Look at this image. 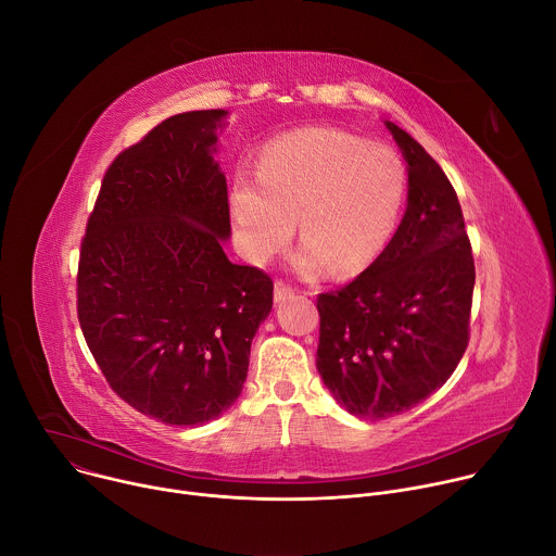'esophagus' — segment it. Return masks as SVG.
Here are the masks:
<instances>
[{
    "instance_id": "34e87169",
    "label": "esophagus",
    "mask_w": 556,
    "mask_h": 556,
    "mask_svg": "<svg viewBox=\"0 0 556 556\" xmlns=\"http://www.w3.org/2000/svg\"><path fill=\"white\" fill-rule=\"evenodd\" d=\"M295 293V287H291L289 282H285V280H276V285H274V298H276V302H285L287 298H291Z\"/></svg>"
}]
</instances>
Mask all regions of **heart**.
Wrapping results in <instances>:
<instances>
[{"label":"heart","mask_w":556,"mask_h":556,"mask_svg":"<svg viewBox=\"0 0 556 556\" xmlns=\"http://www.w3.org/2000/svg\"><path fill=\"white\" fill-rule=\"evenodd\" d=\"M406 194L395 152L333 128H304L265 143L258 172L238 169L229 192L236 240L247 258L267 261L289 242L300 216L304 276L331 265L353 276L389 242Z\"/></svg>","instance_id":"1"}]
</instances>
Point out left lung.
<instances>
[{
	"mask_svg": "<svg viewBox=\"0 0 556 556\" xmlns=\"http://www.w3.org/2000/svg\"><path fill=\"white\" fill-rule=\"evenodd\" d=\"M408 163V207L384 252L318 295V374L353 415L387 419L438 391L470 340L475 261L440 163L387 121Z\"/></svg>",
	"mask_w": 556,
	"mask_h": 556,
	"instance_id": "obj_1",
	"label": "left lung"
}]
</instances>
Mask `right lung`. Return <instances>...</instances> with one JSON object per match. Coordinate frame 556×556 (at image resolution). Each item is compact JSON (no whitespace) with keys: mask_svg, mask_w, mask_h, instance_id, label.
I'll list each match as a JSON object with an SVG mask.
<instances>
[{"mask_svg":"<svg viewBox=\"0 0 556 556\" xmlns=\"http://www.w3.org/2000/svg\"><path fill=\"white\" fill-rule=\"evenodd\" d=\"M225 110L161 121L103 174L79 250L77 316L110 389L139 413L197 426L242 391L274 282L233 265L225 174L212 159Z\"/></svg>","mask_w":556,"mask_h":556,"instance_id":"obj_1","label":"right lung"}]
</instances>
